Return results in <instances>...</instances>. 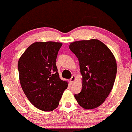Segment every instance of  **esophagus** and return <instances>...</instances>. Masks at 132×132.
<instances>
[{
    "label": "esophagus",
    "mask_w": 132,
    "mask_h": 132,
    "mask_svg": "<svg viewBox=\"0 0 132 132\" xmlns=\"http://www.w3.org/2000/svg\"><path fill=\"white\" fill-rule=\"evenodd\" d=\"M75 80H76V76H72V77L71 78V79H70V81H71V83H74Z\"/></svg>",
    "instance_id": "1"
}]
</instances>
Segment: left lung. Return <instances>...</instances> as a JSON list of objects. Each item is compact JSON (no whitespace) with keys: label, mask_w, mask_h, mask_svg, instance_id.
Segmentation results:
<instances>
[{"label":"left lung","mask_w":132,"mask_h":132,"mask_svg":"<svg viewBox=\"0 0 132 132\" xmlns=\"http://www.w3.org/2000/svg\"><path fill=\"white\" fill-rule=\"evenodd\" d=\"M69 49L78 58L82 76V89L75 98L85 109L98 107L114 85L117 72L114 56L105 44L95 39L71 43Z\"/></svg>","instance_id":"left-lung-1"}]
</instances>
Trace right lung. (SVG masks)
Instances as JSON below:
<instances>
[{
  "label": "right lung",
  "mask_w": 132,
  "mask_h": 132,
  "mask_svg": "<svg viewBox=\"0 0 132 132\" xmlns=\"http://www.w3.org/2000/svg\"><path fill=\"white\" fill-rule=\"evenodd\" d=\"M62 43L53 41L31 44L18 63L19 80L24 94L35 107L51 111L57 107L68 82L61 80L56 66Z\"/></svg>",
  "instance_id": "add662e5"
}]
</instances>
